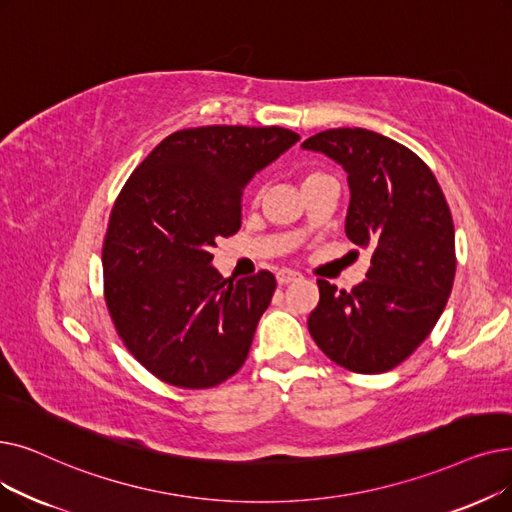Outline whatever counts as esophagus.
Here are the masks:
<instances>
[{
	"instance_id": "obj_1",
	"label": "esophagus",
	"mask_w": 512,
	"mask_h": 512,
	"mask_svg": "<svg viewBox=\"0 0 512 512\" xmlns=\"http://www.w3.org/2000/svg\"><path fill=\"white\" fill-rule=\"evenodd\" d=\"M276 280H278V284L280 286H286V284H291V282H295V280H301V274L299 272H295V270H278L276 272Z\"/></svg>"
}]
</instances>
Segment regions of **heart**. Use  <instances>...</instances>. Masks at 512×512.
Returning <instances> with one entry per match:
<instances>
[{"mask_svg": "<svg viewBox=\"0 0 512 512\" xmlns=\"http://www.w3.org/2000/svg\"><path fill=\"white\" fill-rule=\"evenodd\" d=\"M316 175H322V173H318V171H314V173H307V175H305V180H311V177H316ZM305 180H303V182H305Z\"/></svg>", "mask_w": 512, "mask_h": 512, "instance_id": "1", "label": "heart"}]
</instances>
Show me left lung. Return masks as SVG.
I'll return each mask as SVG.
<instances>
[{
  "mask_svg": "<svg viewBox=\"0 0 512 512\" xmlns=\"http://www.w3.org/2000/svg\"><path fill=\"white\" fill-rule=\"evenodd\" d=\"M303 148L347 171L345 234L370 251L351 291L318 280L307 328L328 358L358 374L402 364L435 328L456 274L454 221L433 171L404 144L362 127L316 133Z\"/></svg>",
  "mask_w": 512,
  "mask_h": 512,
  "instance_id": "obj_1",
  "label": "left lung"
}]
</instances>
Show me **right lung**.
I'll return each instance as SVG.
<instances>
[{
    "label": "right lung",
    "instance_id": "obj_1",
    "mask_svg": "<svg viewBox=\"0 0 512 512\" xmlns=\"http://www.w3.org/2000/svg\"><path fill=\"white\" fill-rule=\"evenodd\" d=\"M295 142L284 127L180 129L121 188L102 244L104 299L129 353L159 381L211 389L247 360L276 278H224L211 249L240 230L251 177Z\"/></svg>",
    "mask_w": 512,
    "mask_h": 512
}]
</instances>
